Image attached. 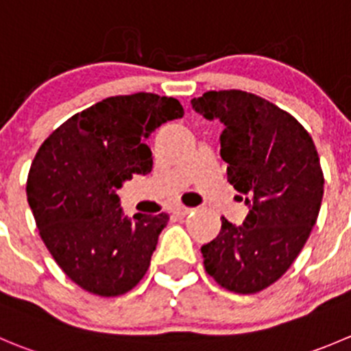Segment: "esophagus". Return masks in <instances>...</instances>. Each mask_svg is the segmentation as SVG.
Masks as SVG:
<instances>
[{"label":"esophagus","instance_id":"obj_1","mask_svg":"<svg viewBox=\"0 0 351 351\" xmlns=\"http://www.w3.org/2000/svg\"><path fill=\"white\" fill-rule=\"evenodd\" d=\"M191 212V208H188V206H176V208H173V213H176V215H179V217H184V215H188V213Z\"/></svg>","mask_w":351,"mask_h":351}]
</instances>
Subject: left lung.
Here are the masks:
<instances>
[{"label":"left lung","instance_id":"8db88e82","mask_svg":"<svg viewBox=\"0 0 351 351\" xmlns=\"http://www.w3.org/2000/svg\"><path fill=\"white\" fill-rule=\"evenodd\" d=\"M191 105L223 123L220 156L248 206L241 226L220 219L202 246L205 270L229 291L258 293L291 267L315 226L324 195L315 145L295 117L252 93L208 91Z\"/></svg>","mask_w":351,"mask_h":351}]
</instances>
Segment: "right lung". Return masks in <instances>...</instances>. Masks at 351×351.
Returning a JSON list of instances; mask_svg holds the SVG:
<instances>
[{
    "label": "right lung",
    "instance_id": "obj_1",
    "mask_svg": "<svg viewBox=\"0 0 351 351\" xmlns=\"http://www.w3.org/2000/svg\"><path fill=\"white\" fill-rule=\"evenodd\" d=\"M184 115L176 98L112 96L63 122L36 153L27 202L60 269L99 296L131 291L149 267L167 213L123 215L117 189L152 172L146 139Z\"/></svg>",
    "mask_w": 351,
    "mask_h": 351
}]
</instances>
